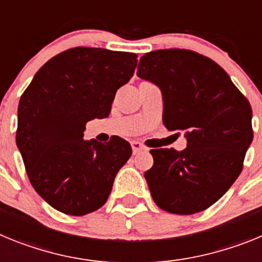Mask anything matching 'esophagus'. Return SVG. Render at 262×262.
Returning <instances> with one entry per match:
<instances>
[{
    "instance_id": "obj_1",
    "label": "esophagus",
    "mask_w": 262,
    "mask_h": 262,
    "mask_svg": "<svg viewBox=\"0 0 262 262\" xmlns=\"http://www.w3.org/2000/svg\"><path fill=\"white\" fill-rule=\"evenodd\" d=\"M131 147H133L134 155L139 154L140 151H147V147L144 144H142L140 142H133L131 143Z\"/></svg>"
}]
</instances>
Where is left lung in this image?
<instances>
[{"label":"left lung","mask_w":262,"mask_h":262,"mask_svg":"<svg viewBox=\"0 0 262 262\" xmlns=\"http://www.w3.org/2000/svg\"><path fill=\"white\" fill-rule=\"evenodd\" d=\"M136 75L163 92L164 126L186 131L182 151L151 149L144 177L155 203L178 215L209 209L243 170L253 139L249 101L221 66L190 50L145 53Z\"/></svg>","instance_id":"left-lung-1"}]
</instances>
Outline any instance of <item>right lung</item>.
I'll return each mask as SVG.
<instances>
[{
	"mask_svg": "<svg viewBox=\"0 0 262 262\" xmlns=\"http://www.w3.org/2000/svg\"><path fill=\"white\" fill-rule=\"evenodd\" d=\"M138 55L69 48L48 60L23 92L17 140L32 187L57 211L81 216L102 207L133 149L113 136L84 140L85 124L108 117L115 93L134 76Z\"/></svg>",
	"mask_w": 262,
	"mask_h": 262,
	"instance_id": "right-lung-1",
	"label": "right lung"
}]
</instances>
